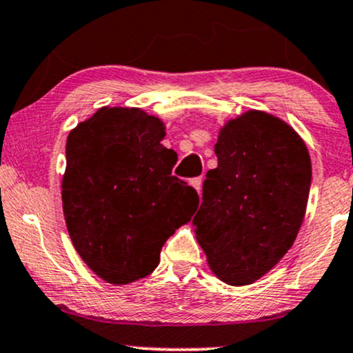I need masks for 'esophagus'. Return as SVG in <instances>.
Returning <instances> with one entry per match:
<instances>
[{
	"mask_svg": "<svg viewBox=\"0 0 353 353\" xmlns=\"http://www.w3.org/2000/svg\"><path fill=\"white\" fill-rule=\"evenodd\" d=\"M190 185H192V188L197 190L199 194H201V190H202V179H201V177H194V179H190Z\"/></svg>",
	"mask_w": 353,
	"mask_h": 353,
	"instance_id": "esophagus-1",
	"label": "esophagus"
}]
</instances>
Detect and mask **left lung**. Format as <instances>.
<instances>
[{
	"label": "left lung",
	"instance_id": "obj_1",
	"mask_svg": "<svg viewBox=\"0 0 353 353\" xmlns=\"http://www.w3.org/2000/svg\"><path fill=\"white\" fill-rule=\"evenodd\" d=\"M215 154L219 165L207 172L192 223L210 270L245 286L294 243L311 189V158L291 126L256 110L220 130Z\"/></svg>",
	"mask_w": 353,
	"mask_h": 353
}]
</instances>
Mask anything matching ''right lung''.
Returning a JSON list of instances; mask_svg holds the SVG:
<instances>
[{
  "label": "right lung",
  "mask_w": 353,
  "mask_h": 353,
  "mask_svg": "<svg viewBox=\"0 0 353 353\" xmlns=\"http://www.w3.org/2000/svg\"><path fill=\"white\" fill-rule=\"evenodd\" d=\"M159 118L139 108H100L67 138L62 207L80 258L112 284L144 278L165 240L189 222L197 190L172 176Z\"/></svg>",
  "instance_id": "obj_1"
}]
</instances>
